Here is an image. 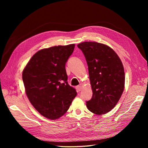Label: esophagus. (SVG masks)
<instances>
[{
  "label": "esophagus",
  "instance_id": "obj_1",
  "mask_svg": "<svg viewBox=\"0 0 148 148\" xmlns=\"http://www.w3.org/2000/svg\"><path fill=\"white\" fill-rule=\"evenodd\" d=\"M82 89V87L81 85H79V86H77V87H76V89H77V91L78 92L81 91Z\"/></svg>",
  "mask_w": 148,
  "mask_h": 148
}]
</instances>
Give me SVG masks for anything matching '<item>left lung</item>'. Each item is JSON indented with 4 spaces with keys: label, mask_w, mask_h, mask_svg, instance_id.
<instances>
[{
    "label": "left lung",
    "mask_w": 148,
    "mask_h": 148,
    "mask_svg": "<svg viewBox=\"0 0 148 148\" xmlns=\"http://www.w3.org/2000/svg\"><path fill=\"white\" fill-rule=\"evenodd\" d=\"M86 58L92 97L86 102L88 110L96 115L109 112L117 104L125 86L122 62L109 46L97 42L77 45Z\"/></svg>",
    "instance_id": "obj_1"
}]
</instances>
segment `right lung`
Instances as JSON below:
<instances>
[{"instance_id": "add662e5", "label": "right lung", "mask_w": 148, "mask_h": 148, "mask_svg": "<svg viewBox=\"0 0 148 148\" xmlns=\"http://www.w3.org/2000/svg\"><path fill=\"white\" fill-rule=\"evenodd\" d=\"M74 44L53 46L38 51L22 73L25 92L38 112L51 120L64 115L77 95L67 82L65 64Z\"/></svg>"}]
</instances>
